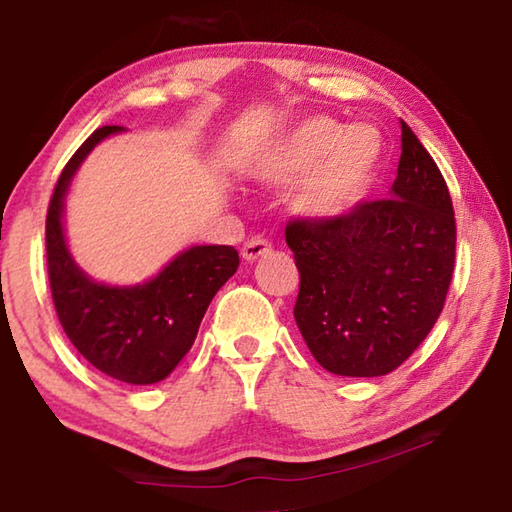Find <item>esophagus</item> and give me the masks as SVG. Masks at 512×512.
I'll return each mask as SVG.
<instances>
[{
    "instance_id": "obj_1",
    "label": "esophagus",
    "mask_w": 512,
    "mask_h": 512,
    "mask_svg": "<svg viewBox=\"0 0 512 512\" xmlns=\"http://www.w3.org/2000/svg\"><path fill=\"white\" fill-rule=\"evenodd\" d=\"M271 253V241L266 239H250L244 244V248H241V257L246 259V262H255V259L264 257Z\"/></svg>"
}]
</instances>
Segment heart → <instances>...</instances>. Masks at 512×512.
<instances>
[{"instance_id": "b5f03b06", "label": "heart", "mask_w": 512, "mask_h": 512, "mask_svg": "<svg viewBox=\"0 0 512 512\" xmlns=\"http://www.w3.org/2000/svg\"><path fill=\"white\" fill-rule=\"evenodd\" d=\"M384 158V140L375 126L343 128L329 117H309L280 140L259 149L250 173L264 185L280 187L303 176L291 205L314 223H336L366 198Z\"/></svg>"}]
</instances>
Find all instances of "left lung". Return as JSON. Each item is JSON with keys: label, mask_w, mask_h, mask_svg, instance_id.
<instances>
[{"label": "left lung", "mask_w": 512, "mask_h": 512, "mask_svg": "<svg viewBox=\"0 0 512 512\" xmlns=\"http://www.w3.org/2000/svg\"><path fill=\"white\" fill-rule=\"evenodd\" d=\"M391 198L361 201L336 223L291 219L287 244L300 271L293 316L314 359L343 377L393 372L443 311L456 257L449 189L402 121Z\"/></svg>", "instance_id": "obj_1"}]
</instances>
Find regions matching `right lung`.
<instances>
[{"label": "right lung", "instance_id": "add662e5", "mask_svg": "<svg viewBox=\"0 0 512 512\" xmlns=\"http://www.w3.org/2000/svg\"><path fill=\"white\" fill-rule=\"evenodd\" d=\"M119 131L97 128L60 173L47 210V271L58 320L74 348L103 375L146 386L169 377L192 348L216 291L237 271L239 253L232 246H192L135 287L99 284L76 266L63 230L65 194L88 153Z\"/></svg>", "mask_w": 512, "mask_h": 512}]
</instances>
